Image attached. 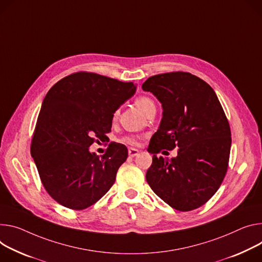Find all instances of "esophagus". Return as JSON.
I'll use <instances>...</instances> for the list:
<instances>
[{
	"label": "esophagus",
	"instance_id": "obj_1",
	"mask_svg": "<svg viewBox=\"0 0 262 262\" xmlns=\"http://www.w3.org/2000/svg\"><path fill=\"white\" fill-rule=\"evenodd\" d=\"M128 155H129V157H136V156H138L139 155V150L137 149V148H129L128 149Z\"/></svg>",
	"mask_w": 262,
	"mask_h": 262
}]
</instances>
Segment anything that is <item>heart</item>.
<instances>
[{
	"label": "heart",
	"instance_id": "b5f03b06",
	"mask_svg": "<svg viewBox=\"0 0 262 262\" xmlns=\"http://www.w3.org/2000/svg\"><path fill=\"white\" fill-rule=\"evenodd\" d=\"M136 105H137V107H138L142 113H143L144 115L147 113V111H148L151 106H155L152 100L149 99L148 97H144V96L139 97V98L136 100ZM116 116H117V113L115 114V118H116ZM123 141L126 142V143L132 144V145L137 144V138H136V137H126Z\"/></svg>",
	"mask_w": 262,
	"mask_h": 262
}]
</instances>
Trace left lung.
I'll use <instances>...</instances> for the list:
<instances>
[{
  "label": "left lung",
  "mask_w": 262,
  "mask_h": 262,
  "mask_svg": "<svg viewBox=\"0 0 262 262\" xmlns=\"http://www.w3.org/2000/svg\"><path fill=\"white\" fill-rule=\"evenodd\" d=\"M142 89L163 108L148 146L154 156L146 181L173 209H196L217 191L228 169L232 139L221 102L207 82L185 72L151 76ZM174 147L179 148L174 158L156 156Z\"/></svg>",
  "instance_id": "1"
}]
</instances>
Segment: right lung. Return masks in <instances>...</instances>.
Instances as JSON below:
<instances>
[{"instance_id": "obj_1", "label": "right lung", "mask_w": 262, "mask_h": 262, "mask_svg": "<svg viewBox=\"0 0 262 262\" xmlns=\"http://www.w3.org/2000/svg\"><path fill=\"white\" fill-rule=\"evenodd\" d=\"M137 85L79 72L56 82L41 103L31 156L41 183L63 207L82 210L113 186L127 148L113 143L98 157L90 151L95 137L111 132L115 112L134 96Z\"/></svg>"}]
</instances>
